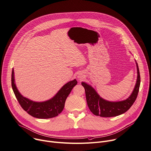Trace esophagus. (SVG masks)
<instances>
[{
	"label": "esophagus",
	"mask_w": 151,
	"mask_h": 151,
	"mask_svg": "<svg viewBox=\"0 0 151 151\" xmlns=\"http://www.w3.org/2000/svg\"><path fill=\"white\" fill-rule=\"evenodd\" d=\"M83 76H83V74H79L77 76V77L78 78V79L81 80V79H83V77H84Z\"/></svg>",
	"instance_id": "obj_1"
}]
</instances>
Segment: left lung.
Here are the masks:
<instances>
[{
	"instance_id": "obj_1",
	"label": "left lung",
	"mask_w": 151,
	"mask_h": 151,
	"mask_svg": "<svg viewBox=\"0 0 151 151\" xmlns=\"http://www.w3.org/2000/svg\"><path fill=\"white\" fill-rule=\"evenodd\" d=\"M136 63L137 71L136 85L130 96L123 101H107L100 96L90 85L86 82H81V85L84 87L85 90L88 106L93 114L105 118H110L124 113L132 106L137 98L140 85L139 69L136 60Z\"/></svg>"
}]
</instances>
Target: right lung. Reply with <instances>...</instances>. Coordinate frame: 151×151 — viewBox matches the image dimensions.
Masks as SVG:
<instances>
[{
    "instance_id": "right-lung-1",
    "label": "right lung",
    "mask_w": 151,
    "mask_h": 151,
    "mask_svg": "<svg viewBox=\"0 0 151 151\" xmlns=\"http://www.w3.org/2000/svg\"><path fill=\"white\" fill-rule=\"evenodd\" d=\"M77 84L76 79L70 81L64 85L51 99L42 102L33 101L23 96L19 92L15 83L14 69L12 71L11 85L17 99L24 110L32 116L38 119L52 118L60 113L64 108L66 99Z\"/></svg>"
}]
</instances>
